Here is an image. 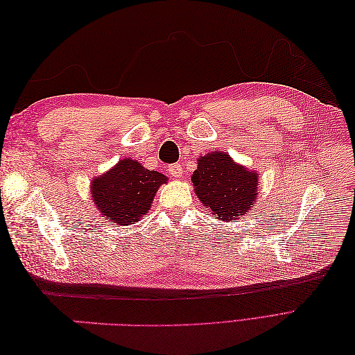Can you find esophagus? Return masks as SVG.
<instances>
[{
    "mask_svg": "<svg viewBox=\"0 0 355 355\" xmlns=\"http://www.w3.org/2000/svg\"><path fill=\"white\" fill-rule=\"evenodd\" d=\"M167 171H168V175L171 178H180L182 175H184V168H182L180 164H171V166H168Z\"/></svg>",
    "mask_w": 355,
    "mask_h": 355,
    "instance_id": "1",
    "label": "esophagus"
}]
</instances>
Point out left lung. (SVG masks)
<instances>
[{
  "label": "left lung",
  "instance_id": "8db88e82",
  "mask_svg": "<svg viewBox=\"0 0 355 355\" xmlns=\"http://www.w3.org/2000/svg\"><path fill=\"white\" fill-rule=\"evenodd\" d=\"M192 173V184L198 200L220 220H237L250 211L257 196V173L235 164L225 153L213 151L200 157Z\"/></svg>",
  "mask_w": 355,
  "mask_h": 355
}]
</instances>
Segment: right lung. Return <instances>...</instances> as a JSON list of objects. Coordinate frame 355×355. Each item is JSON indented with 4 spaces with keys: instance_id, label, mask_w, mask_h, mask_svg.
<instances>
[{
    "instance_id": "add662e5",
    "label": "right lung",
    "mask_w": 355,
    "mask_h": 355,
    "mask_svg": "<svg viewBox=\"0 0 355 355\" xmlns=\"http://www.w3.org/2000/svg\"><path fill=\"white\" fill-rule=\"evenodd\" d=\"M166 182L167 178L158 171L145 168L136 159L123 158L105 175L93 179L90 192L101 218L128 225L145 216L155 192Z\"/></svg>"
}]
</instances>
